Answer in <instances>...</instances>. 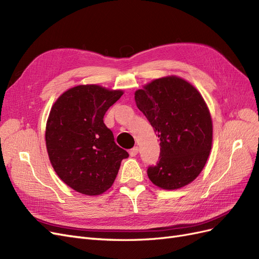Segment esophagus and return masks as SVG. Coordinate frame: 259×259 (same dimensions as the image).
Returning a JSON list of instances; mask_svg holds the SVG:
<instances>
[{
  "label": "esophagus",
  "mask_w": 259,
  "mask_h": 259,
  "mask_svg": "<svg viewBox=\"0 0 259 259\" xmlns=\"http://www.w3.org/2000/svg\"><path fill=\"white\" fill-rule=\"evenodd\" d=\"M138 147H134L133 149H131L130 150V154H131V156H135V155H137V153H138Z\"/></svg>",
  "instance_id": "1"
}]
</instances>
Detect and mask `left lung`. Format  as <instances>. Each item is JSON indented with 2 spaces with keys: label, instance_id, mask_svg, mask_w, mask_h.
Masks as SVG:
<instances>
[{
  "label": "left lung",
  "instance_id": "8db88e82",
  "mask_svg": "<svg viewBox=\"0 0 259 259\" xmlns=\"http://www.w3.org/2000/svg\"><path fill=\"white\" fill-rule=\"evenodd\" d=\"M135 101L160 138V161L148 168L149 179L165 190L192 183L213 144V122L201 93L183 77L167 75L137 90Z\"/></svg>",
  "mask_w": 259,
  "mask_h": 259
}]
</instances>
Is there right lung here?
<instances>
[{"label":"right lung","instance_id":"add662e5","mask_svg":"<svg viewBox=\"0 0 259 259\" xmlns=\"http://www.w3.org/2000/svg\"><path fill=\"white\" fill-rule=\"evenodd\" d=\"M123 94L81 84L62 93L52 106L45 128L49 158L58 177L76 192H106L128 156L104 123L106 111Z\"/></svg>","mask_w":259,"mask_h":259}]
</instances>
